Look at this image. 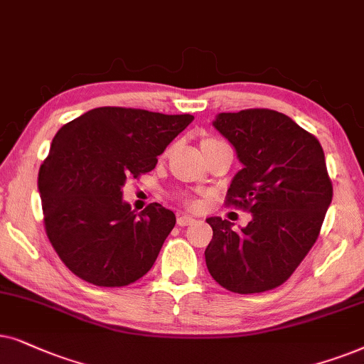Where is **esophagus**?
<instances>
[{
  "mask_svg": "<svg viewBox=\"0 0 364 364\" xmlns=\"http://www.w3.org/2000/svg\"><path fill=\"white\" fill-rule=\"evenodd\" d=\"M195 221H196L195 218H191V216H188V215H179V216H178V220H176L178 226H188V225H193V223H195Z\"/></svg>",
  "mask_w": 364,
  "mask_h": 364,
  "instance_id": "1",
  "label": "esophagus"
}]
</instances>
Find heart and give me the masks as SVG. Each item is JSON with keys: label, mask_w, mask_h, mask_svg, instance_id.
<instances>
[{"label": "heart", "mask_w": 364, "mask_h": 364, "mask_svg": "<svg viewBox=\"0 0 364 364\" xmlns=\"http://www.w3.org/2000/svg\"><path fill=\"white\" fill-rule=\"evenodd\" d=\"M188 203H190V205H195V201H188Z\"/></svg>", "instance_id": "obj_1"}]
</instances>
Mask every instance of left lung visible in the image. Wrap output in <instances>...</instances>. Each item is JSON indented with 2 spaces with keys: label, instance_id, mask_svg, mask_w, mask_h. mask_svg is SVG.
Instances as JSON below:
<instances>
[{
  "label": "left lung",
  "instance_id": "left-lung-1",
  "mask_svg": "<svg viewBox=\"0 0 364 364\" xmlns=\"http://www.w3.org/2000/svg\"><path fill=\"white\" fill-rule=\"evenodd\" d=\"M213 126L235 148L243 168L226 203L248 210L251 221L232 230L208 218L205 251L213 279L232 293H263L283 284L318 240L333 198L321 144L289 116L273 109L220 113Z\"/></svg>",
  "mask_w": 364,
  "mask_h": 364
}]
</instances>
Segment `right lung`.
Wrapping results in <instances>:
<instances>
[{
  "label": "right lung",
  "instance_id": "obj_1",
  "mask_svg": "<svg viewBox=\"0 0 364 364\" xmlns=\"http://www.w3.org/2000/svg\"><path fill=\"white\" fill-rule=\"evenodd\" d=\"M195 116L103 106L66 123L38 174L46 235L63 263L96 287H126L151 269L176 216L159 203L134 213L126 179L158 156Z\"/></svg>",
  "mask_w": 364,
  "mask_h": 364
}]
</instances>
